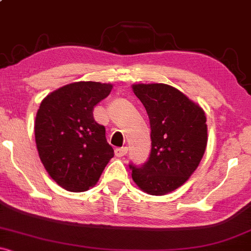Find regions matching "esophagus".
Wrapping results in <instances>:
<instances>
[{
    "mask_svg": "<svg viewBox=\"0 0 251 251\" xmlns=\"http://www.w3.org/2000/svg\"><path fill=\"white\" fill-rule=\"evenodd\" d=\"M114 152H115V156H117V157H123V156H125L126 154H127V148H126V147L117 148V149L114 150Z\"/></svg>",
    "mask_w": 251,
    "mask_h": 251,
    "instance_id": "34e87169",
    "label": "esophagus"
}]
</instances>
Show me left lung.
Wrapping results in <instances>:
<instances>
[{"instance_id": "obj_1", "label": "left lung", "mask_w": 251, "mask_h": 251, "mask_svg": "<svg viewBox=\"0 0 251 251\" xmlns=\"http://www.w3.org/2000/svg\"><path fill=\"white\" fill-rule=\"evenodd\" d=\"M151 128V152L132 179L142 191L163 196L180 188L201 162L208 142L204 110L186 95L162 83L133 84Z\"/></svg>"}]
</instances>
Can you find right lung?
I'll return each instance as SVG.
<instances>
[{"label": "right lung", "instance_id": "add662e5", "mask_svg": "<svg viewBox=\"0 0 251 251\" xmlns=\"http://www.w3.org/2000/svg\"><path fill=\"white\" fill-rule=\"evenodd\" d=\"M113 85L75 81L50 92L41 102L35 120L39 159L57 185L71 192L94 188L114 150L104 126L94 119V107Z\"/></svg>", "mask_w": 251, "mask_h": 251}]
</instances>
